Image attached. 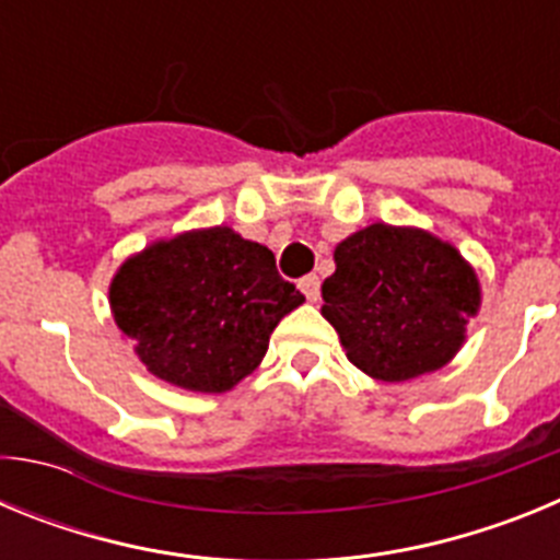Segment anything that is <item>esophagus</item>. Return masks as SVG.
Wrapping results in <instances>:
<instances>
[{
    "mask_svg": "<svg viewBox=\"0 0 560 560\" xmlns=\"http://www.w3.org/2000/svg\"><path fill=\"white\" fill-rule=\"evenodd\" d=\"M300 289H303V294L308 303H316V300H319V277L316 275L303 277V280H300Z\"/></svg>",
    "mask_w": 560,
    "mask_h": 560,
    "instance_id": "obj_1",
    "label": "esophagus"
}]
</instances>
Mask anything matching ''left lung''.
Instances as JSON below:
<instances>
[{
    "instance_id": "8db88e82",
    "label": "left lung",
    "mask_w": 560,
    "mask_h": 560,
    "mask_svg": "<svg viewBox=\"0 0 560 560\" xmlns=\"http://www.w3.org/2000/svg\"><path fill=\"white\" fill-rule=\"evenodd\" d=\"M334 264L323 316L361 373L400 384L459 353L482 289L457 246L420 226L378 221L336 244Z\"/></svg>"
}]
</instances>
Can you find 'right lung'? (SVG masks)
I'll return each mask as SVG.
<instances>
[{
	"instance_id": "obj_1",
	"label": "right lung",
	"mask_w": 560,
	"mask_h": 560,
	"mask_svg": "<svg viewBox=\"0 0 560 560\" xmlns=\"http://www.w3.org/2000/svg\"><path fill=\"white\" fill-rule=\"evenodd\" d=\"M303 303L271 249L232 226L160 237L108 283L114 323L148 373L210 395L241 384L264 361L271 330Z\"/></svg>"
}]
</instances>
